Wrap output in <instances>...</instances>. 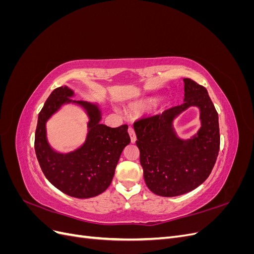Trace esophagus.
<instances>
[{"label": "esophagus", "instance_id": "esophagus-1", "mask_svg": "<svg viewBox=\"0 0 254 254\" xmlns=\"http://www.w3.org/2000/svg\"><path fill=\"white\" fill-rule=\"evenodd\" d=\"M128 133H129V135H130V140H131V143H132V144L135 143L136 137H135V133H134V130H133L132 127H129Z\"/></svg>", "mask_w": 254, "mask_h": 254}]
</instances>
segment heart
I'll list each match as a JSON object with an SVG mask.
<instances>
[{
	"mask_svg": "<svg viewBox=\"0 0 254 254\" xmlns=\"http://www.w3.org/2000/svg\"><path fill=\"white\" fill-rule=\"evenodd\" d=\"M143 107H144V106H143Z\"/></svg>",
	"mask_w": 254,
	"mask_h": 254,
	"instance_id": "1",
	"label": "heart"
}]
</instances>
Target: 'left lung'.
<instances>
[{
  "label": "left lung",
  "instance_id": "1",
  "mask_svg": "<svg viewBox=\"0 0 254 254\" xmlns=\"http://www.w3.org/2000/svg\"><path fill=\"white\" fill-rule=\"evenodd\" d=\"M183 103L133 125L146 186L153 194L176 197L195 190L210 176L219 151L216 109L200 84L184 78ZM190 106L199 111L201 127L188 140L176 134L173 123Z\"/></svg>",
  "mask_w": 254,
  "mask_h": 254
}]
</instances>
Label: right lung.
<instances>
[{
  "label": "right lung",
  "mask_w": 254,
  "mask_h": 254,
  "mask_svg": "<svg viewBox=\"0 0 254 254\" xmlns=\"http://www.w3.org/2000/svg\"><path fill=\"white\" fill-rule=\"evenodd\" d=\"M67 86L54 90L38 115L35 151L47 179L63 193L79 199L98 196L112 182L123 150L130 143L128 126L111 128L101 124L103 111L98 104L75 101ZM66 104L81 108L88 118L86 139L78 149L63 154L53 150L47 140L46 124Z\"/></svg>",
  "instance_id": "1"
}]
</instances>
